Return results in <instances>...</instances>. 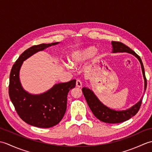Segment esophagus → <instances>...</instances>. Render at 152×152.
Returning <instances> with one entry per match:
<instances>
[{
  "label": "esophagus",
  "mask_w": 152,
  "mask_h": 152,
  "mask_svg": "<svg viewBox=\"0 0 152 152\" xmlns=\"http://www.w3.org/2000/svg\"><path fill=\"white\" fill-rule=\"evenodd\" d=\"M76 87H78V88H81L82 86V82L80 81V80H77L76 82Z\"/></svg>",
  "instance_id": "obj_1"
}]
</instances>
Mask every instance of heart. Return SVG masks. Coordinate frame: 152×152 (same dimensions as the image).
<instances>
[{"label":"heart","mask_w":152,"mask_h":152,"mask_svg":"<svg viewBox=\"0 0 152 152\" xmlns=\"http://www.w3.org/2000/svg\"><path fill=\"white\" fill-rule=\"evenodd\" d=\"M95 52V49L93 47H88L82 49L80 50H78L74 51L72 54L71 55L70 58L69 59V62L71 65L76 66L80 63L83 62L89 57L92 56ZM67 69H69V66H66Z\"/></svg>","instance_id":"obj_1"}]
</instances>
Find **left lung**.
<instances>
[{
  "instance_id": "left-lung-1",
  "label": "left lung",
  "mask_w": 152,
  "mask_h": 152,
  "mask_svg": "<svg viewBox=\"0 0 152 152\" xmlns=\"http://www.w3.org/2000/svg\"><path fill=\"white\" fill-rule=\"evenodd\" d=\"M112 53H118V52H126L133 55L136 57L138 61H140L142 71V74L144 79V90L146 91L147 87V81L145 76L144 68L140 57L132 50L131 48L126 46L120 42H112ZM83 94L84 95L86 100L89 106L90 109L92 111L93 114H94L95 117L99 119L100 121L108 123V124H118L128 120L134 115L137 114V113L139 110L140 106L142 101L143 96L141 98L139 102H138L136 104L132 106L131 108H129L125 110L117 111L109 108L107 106L104 105L102 103L99 101V99L94 94L91 89L87 88H82Z\"/></svg>"
}]
</instances>
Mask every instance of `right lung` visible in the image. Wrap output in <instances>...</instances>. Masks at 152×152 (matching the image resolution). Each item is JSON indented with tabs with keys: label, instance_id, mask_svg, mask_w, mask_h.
<instances>
[{
	"label": "right lung",
	"instance_id": "1",
	"mask_svg": "<svg viewBox=\"0 0 152 152\" xmlns=\"http://www.w3.org/2000/svg\"><path fill=\"white\" fill-rule=\"evenodd\" d=\"M59 42L35 45L25 50L13 65L10 74L9 96L16 112L23 121L40 128H50L61 121L66 110L67 95L75 88L76 80L59 83L46 92L32 95L22 88L19 70L23 62L38 51Z\"/></svg>",
	"mask_w": 152,
	"mask_h": 152
}]
</instances>
